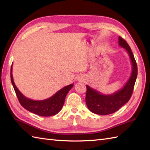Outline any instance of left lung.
I'll use <instances>...</instances> for the list:
<instances>
[{
    "instance_id": "obj_1",
    "label": "left lung",
    "mask_w": 150,
    "mask_h": 150,
    "mask_svg": "<svg viewBox=\"0 0 150 150\" xmlns=\"http://www.w3.org/2000/svg\"><path fill=\"white\" fill-rule=\"evenodd\" d=\"M119 45L125 49L129 55L132 66L130 77L124 86L111 94H103L100 91L86 85L87 91L86 95V103L88 109L92 113L106 115L119 110L129 101L132 97L133 88L137 77V66L129 45L122 38H118Z\"/></svg>"
}]
</instances>
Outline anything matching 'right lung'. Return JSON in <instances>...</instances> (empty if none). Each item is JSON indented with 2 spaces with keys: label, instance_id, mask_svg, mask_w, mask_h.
<instances>
[{
  "label": "right lung",
  "instance_id": "add662e5",
  "mask_svg": "<svg viewBox=\"0 0 150 150\" xmlns=\"http://www.w3.org/2000/svg\"><path fill=\"white\" fill-rule=\"evenodd\" d=\"M12 66L11 68V81L18 99L22 107L31 113L42 117L55 115L61 110L64 103L65 98L69 91L73 86V84L66 86L60 89L53 96L46 99L35 100L26 97L19 91L13 81L12 74Z\"/></svg>",
  "mask_w": 150,
  "mask_h": 150
}]
</instances>
